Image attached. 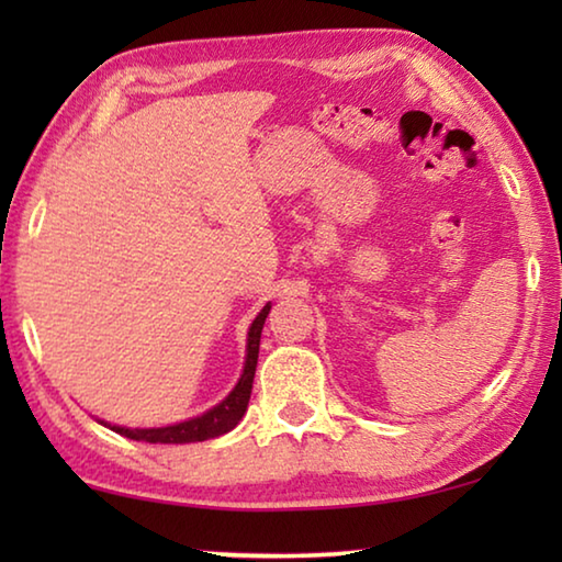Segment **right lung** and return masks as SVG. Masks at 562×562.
Returning <instances> with one entry per match:
<instances>
[{
  "label": "right lung",
  "instance_id": "add662e5",
  "mask_svg": "<svg viewBox=\"0 0 562 562\" xmlns=\"http://www.w3.org/2000/svg\"><path fill=\"white\" fill-rule=\"evenodd\" d=\"M270 307H272L270 302L265 304V307L258 312V317L252 319L250 329H247L243 374L233 386V392L227 394L221 404L207 408V412L201 416L186 418V422H178L170 426H158V429H128V426H116L109 422H99V424L109 426L111 431L126 436V439L148 441V443H193V441L215 439V436L233 431L247 412V402H250L255 367H258V355H260V335H262L265 319L270 315Z\"/></svg>",
  "mask_w": 562,
  "mask_h": 562
}]
</instances>
